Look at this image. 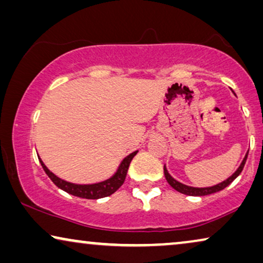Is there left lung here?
<instances>
[{"instance_id": "1", "label": "left lung", "mask_w": 263, "mask_h": 263, "mask_svg": "<svg viewBox=\"0 0 263 263\" xmlns=\"http://www.w3.org/2000/svg\"><path fill=\"white\" fill-rule=\"evenodd\" d=\"M247 158H248V153H247L246 158L243 159L242 164H240V166L237 168V171L231 176V177L228 178L224 182L219 183V184H217V185L208 186V188H194V186H188L185 184H182V183L177 182L175 178H172L171 176L168 175V172H167L166 167H165V166H164V175H165V178H166L168 184H170L175 190H177V192L182 193V194H185V195H189V196H206V195H211V194L220 192V190L225 189L226 186L231 184V183L235 181V179L240 175V172L243 171V167H244V165H246Z\"/></svg>"}]
</instances>
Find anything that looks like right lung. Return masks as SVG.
Returning <instances> with one entry per match:
<instances>
[{
    "mask_svg": "<svg viewBox=\"0 0 263 263\" xmlns=\"http://www.w3.org/2000/svg\"><path fill=\"white\" fill-rule=\"evenodd\" d=\"M136 153H138V151H136V152H133L132 154H129L127 158H124L123 161H122L120 165V167H118L116 174H115L111 178L107 179V181L97 183V184H86V185L73 184V183L63 181V179L59 178L57 176L53 175L52 172L49 171V168L45 166L44 163L41 160V158H39V161H41L45 174L49 176V178L51 179V181L55 183V185L59 186L60 189H62L66 193L71 194V195L74 196L82 197V199L97 200V199H102V197L112 195L116 190L120 189V186L124 183V179H125V176H127L130 161L133 160V158L136 156Z\"/></svg>",
    "mask_w": 263,
    "mask_h": 263,
    "instance_id": "right-lung-1",
    "label": "right lung"
}]
</instances>
